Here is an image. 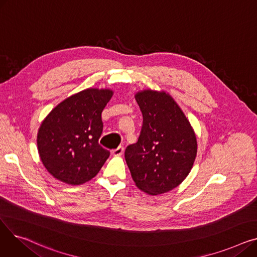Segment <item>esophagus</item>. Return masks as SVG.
Listing matches in <instances>:
<instances>
[{
  "instance_id": "esophagus-1",
  "label": "esophagus",
  "mask_w": 257,
  "mask_h": 257,
  "mask_svg": "<svg viewBox=\"0 0 257 257\" xmlns=\"http://www.w3.org/2000/svg\"><path fill=\"white\" fill-rule=\"evenodd\" d=\"M123 153H124V147H121V146L117 147L115 150L112 151V155L113 156H120Z\"/></svg>"
}]
</instances>
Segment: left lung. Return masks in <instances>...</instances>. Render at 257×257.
<instances>
[{"label": "left lung", "instance_id": "1", "mask_svg": "<svg viewBox=\"0 0 257 257\" xmlns=\"http://www.w3.org/2000/svg\"><path fill=\"white\" fill-rule=\"evenodd\" d=\"M136 100L144 120L139 141L126 148V163L141 191L151 196L165 194L190 174L197 156L196 133L165 90L143 89Z\"/></svg>", "mask_w": 257, "mask_h": 257}]
</instances>
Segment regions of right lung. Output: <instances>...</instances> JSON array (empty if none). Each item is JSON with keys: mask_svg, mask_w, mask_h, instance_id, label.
<instances>
[{"mask_svg": "<svg viewBox=\"0 0 257 257\" xmlns=\"http://www.w3.org/2000/svg\"><path fill=\"white\" fill-rule=\"evenodd\" d=\"M113 96L110 88H86L54 107L40 124L37 150L54 178L79 185L99 173L109 151L99 145L102 111Z\"/></svg>", "mask_w": 257, "mask_h": 257, "instance_id": "1", "label": "right lung"}]
</instances>
